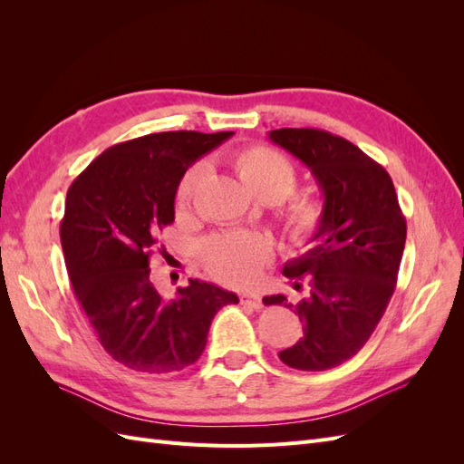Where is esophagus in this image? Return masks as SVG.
Instances as JSON below:
<instances>
[{
	"instance_id": "1",
	"label": "esophagus",
	"mask_w": 464,
	"mask_h": 464,
	"mask_svg": "<svg viewBox=\"0 0 464 464\" xmlns=\"http://www.w3.org/2000/svg\"><path fill=\"white\" fill-rule=\"evenodd\" d=\"M240 304L251 307V310H261V307H263V302H261L257 294H242Z\"/></svg>"
}]
</instances>
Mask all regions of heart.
<instances>
[{"label": "heart", "instance_id": "obj_1", "mask_svg": "<svg viewBox=\"0 0 464 464\" xmlns=\"http://www.w3.org/2000/svg\"><path fill=\"white\" fill-rule=\"evenodd\" d=\"M234 168L251 193L269 203L283 205L286 234L296 246H310L321 234L327 220V207L319 195L288 194L296 189L298 172L283 152L269 145H251L234 157ZM207 174V164L198 162L181 176L176 188L174 205L186 210L199 181ZM289 199L286 200L285 198ZM275 254L273 242L263 234H220L201 247V257L208 273L228 286H251L261 276L265 265Z\"/></svg>", "mask_w": 464, "mask_h": 464}]
</instances>
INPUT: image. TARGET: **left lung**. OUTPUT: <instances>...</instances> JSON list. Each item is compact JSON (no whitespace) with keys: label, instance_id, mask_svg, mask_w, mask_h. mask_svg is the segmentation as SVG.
<instances>
[{"label":"left lung","instance_id":"obj_1","mask_svg":"<svg viewBox=\"0 0 464 464\" xmlns=\"http://www.w3.org/2000/svg\"><path fill=\"white\" fill-rule=\"evenodd\" d=\"M273 143L300 159L323 191L327 220L315 246L285 265L304 336L278 358L302 372H325L360 353L395 292L406 220L385 168L346 139L314 128H283ZM265 305L294 307L285 294Z\"/></svg>","mask_w":464,"mask_h":464}]
</instances>
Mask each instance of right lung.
Returning <instances> with one entry per match:
<instances>
[{
    "label": "right lung",
    "instance_id": "obj_1",
    "mask_svg": "<svg viewBox=\"0 0 464 464\" xmlns=\"http://www.w3.org/2000/svg\"><path fill=\"white\" fill-rule=\"evenodd\" d=\"M232 131L150 133L106 149L67 189L60 237L75 296L106 353L141 373L199 360L210 321L234 292L189 278L164 300L149 261L174 222L181 176Z\"/></svg>",
    "mask_w": 464,
    "mask_h": 464
}]
</instances>
